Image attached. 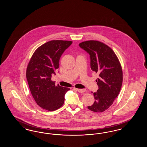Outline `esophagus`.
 I'll return each instance as SVG.
<instances>
[{
    "label": "esophagus",
    "mask_w": 147,
    "mask_h": 147,
    "mask_svg": "<svg viewBox=\"0 0 147 147\" xmlns=\"http://www.w3.org/2000/svg\"><path fill=\"white\" fill-rule=\"evenodd\" d=\"M77 91L80 93H83L86 91L85 89H77Z\"/></svg>",
    "instance_id": "obj_1"
}]
</instances>
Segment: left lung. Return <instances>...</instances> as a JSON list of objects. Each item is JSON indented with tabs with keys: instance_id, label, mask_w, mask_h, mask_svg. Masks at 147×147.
Instances as JSON below:
<instances>
[{
	"instance_id": "obj_1",
	"label": "left lung",
	"mask_w": 147,
	"mask_h": 147,
	"mask_svg": "<svg viewBox=\"0 0 147 147\" xmlns=\"http://www.w3.org/2000/svg\"><path fill=\"white\" fill-rule=\"evenodd\" d=\"M90 58L92 71L99 74L97 82L98 89L93 93L95 101L88 108L92 111H105L117 97L123 81V72L115 53L102 42L90 40L79 43Z\"/></svg>"
}]
</instances>
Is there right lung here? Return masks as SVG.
Here are the masks:
<instances>
[{
  "label": "right lung",
  "mask_w": 147,
  "mask_h": 147,
  "mask_svg": "<svg viewBox=\"0 0 147 147\" xmlns=\"http://www.w3.org/2000/svg\"><path fill=\"white\" fill-rule=\"evenodd\" d=\"M72 41L52 40L36 49L31 57L26 69L29 88L34 100L42 109L53 111L64 102V95L70 90L52 81V74H56L59 59Z\"/></svg>",
  "instance_id": "right-lung-1"
}]
</instances>
